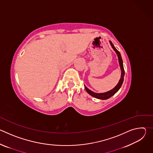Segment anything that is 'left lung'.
I'll list each match as a JSON object with an SVG mask.
<instances>
[{"label": "left lung", "mask_w": 153, "mask_h": 153, "mask_svg": "<svg viewBox=\"0 0 153 153\" xmlns=\"http://www.w3.org/2000/svg\"><path fill=\"white\" fill-rule=\"evenodd\" d=\"M110 44L112 47V48H113V50H114V51L116 53L117 57H118V60H119V66L121 70V76H120V79L118 82V83L116 85V86L114 87V88H113L112 90L108 91L107 92L105 93H94L93 91H92L91 90H90V89H88L87 87L84 85L86 91V92L88 93L90 95H91V96L96 98V99H102V100H106L108 99L109 98H110L111 96H113L114 94H115L119 90L120 88V87L123 83V79H124V75H125V71H124V68H123V60L120 55V53H119V51L114 47V45L113 44V43L110 41Z\"/></svg>", "instance_id": "obj_1"}]
</instances>
